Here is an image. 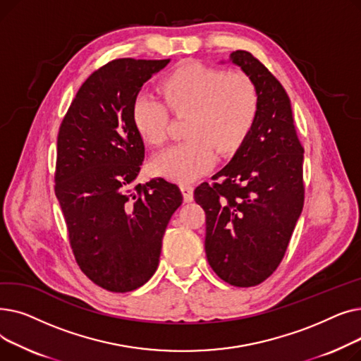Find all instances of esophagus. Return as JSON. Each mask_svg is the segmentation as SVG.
Returning <instances> with one entry per match:
<instances>
[{
  "label": "esophagus",
  "mask_w": 361,
  "mask_h": 361,
  "mask_svg": "<svg viewBox=\"0 0 361 361\" xmlns=\"http://www.w3.org/2000/svg\"><path fill=\"white\" fill-rule=\"evenodd\" d=\"M180 190H181V193H183V197H184V202H185V203L193 202L195 195H193V187H192V185L181 184V185H180Z\"/></svg>",
  "instance_id": "obj_1"
}]
</instances>
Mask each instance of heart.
Listing matches in <instances>:
<instances>
[{"mask_svg": "<svg viewBox=\"0 0 361 361\" xmlns=\"http://www.w3.org/2000/svg\"><path fill=\"white\" fill-rule=\"evenodd\" d=\"M165 102L147 92L131 106V120L140 137L161 145L168 133V108L187 118L184 142L169 146L150 162L157 176L190 183L209 173L222 154L235 150L252 130L257 111L256 85L244 73H226L200 63H185L168 74L161 85Z\"/></svg>", "mask_w": 361, "mask_h": 361, "instance_id": "1", "label": "heart"}]
</instances>
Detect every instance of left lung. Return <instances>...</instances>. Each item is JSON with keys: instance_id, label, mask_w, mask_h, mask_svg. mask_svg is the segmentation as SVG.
<instances>
[{"instance_id": "obj_1", "label": "left lung", "mask_w": 361, "mask_h": 361, "mask_svg": "<svg viewBox=\"0 0 361 361\" xmlns=\"http://www.w3.org/2000/svg\"><path fill=\"white\" fill-rule=\"evenodd\" d=\"M228 61L256 85L257 117L195 200L206 212L204 252L214 272L234 287H253L278 268L301 215L305 150L288 94L271 71L247 51H234Z\"/></svg>"}]
</instances>
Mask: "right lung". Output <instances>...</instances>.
Returning a JSON list of instances; mask_svg holds the SVG:
<instances>
[{"label": "right lung", "mask_w": 361, "mask_h": 361, "mask_svg": "<svg viewBox=\"0 0 361 361\" xmlns=\"http://www.w3.org/2000/svg\"><path fill=\"white\" fill-rule=\"evenodd\" d=\"M168 60L120 59L90 74L61 123L55 196L75 260L97 286L127 293L155 274L166 225L183 203L164 178L130 187L145 145L131 120L142 86Z\"/></svg>", "instance_id": "obj_1"}]
</instances>
